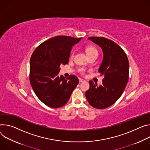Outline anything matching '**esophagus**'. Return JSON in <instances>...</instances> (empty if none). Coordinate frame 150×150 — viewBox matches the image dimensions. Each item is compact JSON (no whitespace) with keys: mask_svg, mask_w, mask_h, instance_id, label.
<instances>
[{"mask_svg":"<svg viewBox=\"0 0 150 150\" xmlns=\"http://www.w3.org/2000/svg\"><path fill=\"white\" fill-rule=\"evenodd\" d=\"M79 81L80 83H82V82H84V81H85V80L81 79V78H79Z\"/></svg>","mask_w":150,"mask_h":150,"instance_id":"esophagus-1","label":"esophagus"}]
</instances>
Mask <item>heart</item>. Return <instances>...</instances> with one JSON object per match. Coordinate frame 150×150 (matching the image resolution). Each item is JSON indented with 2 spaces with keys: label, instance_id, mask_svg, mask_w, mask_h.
Instances as JSON below:
<instances>
[{
  "label": "heart",
  "instance_id": "1",
  "mask_svg": "<svg viewBox=\"0 0 150 150\" xmlns=\"http://www.w3.org/2000/svg\"><path fill=\"white\" fill-rule=\"evenodd\" d=\"M86 54H87V55L88 56V57L94 56V55H97L98 56V53L97 48L95 47L94 46H93V45L87 46L86 48ZM71 57H74V53L72 54ZM78 72L81 74L84 75L86 72V69L83 67H80L78 69Z\"/></svg>",
  "mask_w": 150,
  "mask_h": 150
}]
</instances>
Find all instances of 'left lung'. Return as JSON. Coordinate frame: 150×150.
<instances>
[{"mask_svg":"<svg viewBox=\"0 0 150 150\" xmlns=\"http://www.w3.org/2000/svg\"><path fill=\"white\" fill-rule=\"evenodd\" d=\"M88 39L103 51V59L99 72L104 78L99 87L89 81L86 97L93 108L104 109L113 105L123 93L129 80V63L126 52L112 40L103 37H89Z\"/></svg>","mask_w":150,"mask_h":150,"instance_id":"left-lung-1","label":"left lung"}]
</instances>
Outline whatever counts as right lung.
<instances>
[{"mask_svg": "<svg viewBox=\"0 0 150 150\" xmlns=\"http://www.w3.org/2000/svg\"><path fill=\"white\" fill-rule=\"evenodd\" d=\"M81 38L57 36L45 40L35 50L30 60L29 79L39 99L47 106H64L78 84V78L71 75L59 76L60 66L69 62L72 46Z\"/></svg>", "mask_w": 150, "mask_h": 150, "instance_id": "obj_1", "label": "right lung"}]
</instances>
